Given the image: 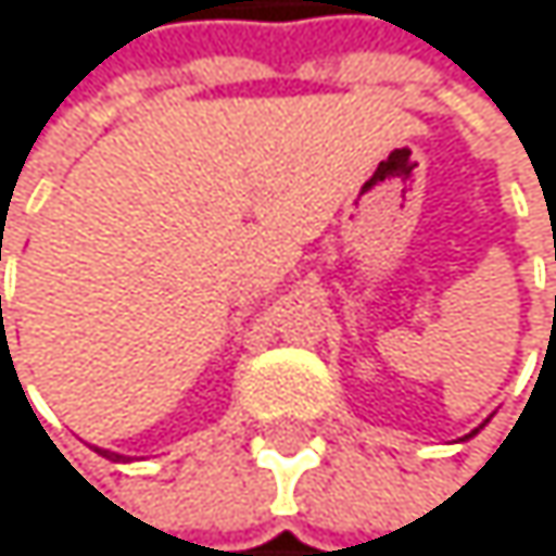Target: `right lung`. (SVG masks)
<instances>
[{"label": "right lung", "mask_w": 556, "mask_h": 556, "mask_svg": "<svg viewBox=\"0 0 556 556\" xmlns=\"http://www.w3.org/2000/svg\"><path fill=\"white\" fill-rule=\"evenodd\" d=\"M0 320H2V294H0ZM101 455H108V452H101ZM111 458V455H108ZM114 458H121V455H114Z\"/></svg>", "instance_id": "obj_1"}]
</instances>
